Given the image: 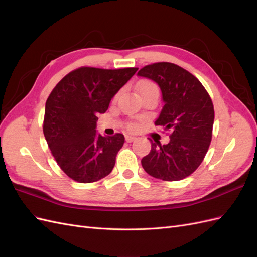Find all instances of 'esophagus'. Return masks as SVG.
Segmentation results:
<instances>
[{"label": "esophagus", "mask_w": 257, "mask_h": 257, "mask_svg": "<svg viewBox=\"0 0 257 257\" xmlns=\"http://www.w3.org/2000/svg\"><path fill=\"white\" fill-rule=\"evenodd\" d=\"M125 141H126L127 143H132V142L136 141V137H134V136H130V135H126V136H125Z\"/></svg>", "instance_id": "1"}]
</instances>
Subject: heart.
Returning a JSON list of instances; mask_svg holds the SVG:
<instances>
[{"label": "heart", "mask_w": 257, "mask_h": 257, "mask_svg": "<svg viewBox=\"0 0 257 257\" xmlns=\"http://www.w3.org/2000/svg\"><path fill=\"white\" fill-rule=\"evenodd\" d=\"M137 91L141 96L145 95H150V94H155L159 95V87L151 80H142L137 85ZM118 97V94L114 96V99ZM136 127L135 123H130L128 124V128L130 130H134Z\"/></svg>", "instance_id": "obj_1"}]
</instances>
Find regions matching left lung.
Masks as SVG:
<instances>
[{
    "label": "left lung",
    "mask_w": 257,
    "mask_h": 257,
    "mask_svg": "<svg viewBox=\"0 0 257 257\" xmlns=\"http://www.w3.org/2000/svg\"><path fill=\"white\" fill-rule=\"evenodd\" d=\"M137 75L161 88L164 106L154 124L169 134L166 145L149 138L151 151L142 165L147 174L161 180H182L198 168L211 143L212 100L195 76L174 63L146 65Z\"/></svg>",
    "instance_id": "obj_1"
}]
</instances>
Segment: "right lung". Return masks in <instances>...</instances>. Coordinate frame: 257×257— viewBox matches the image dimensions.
<instances>
[{
  "label": "right lung",
  "instance_id": "obj_1",
  "mask_svg": "<svg viewBox=\"0 0 257 257\" xmlns=\"http://www.w3.org/2000/svg\"><path fill=\"white\" fill-rule=\"evenodd\" d=\"M137 69L82 66L64 76L51 91L43 132L54 160L74 181L95 182L111 173L124 136L97 134L96 115L106 112L111 98Z\"/></svg>",
  "mask_w": 257,
  "mask_h": 257
}]
</instances>
